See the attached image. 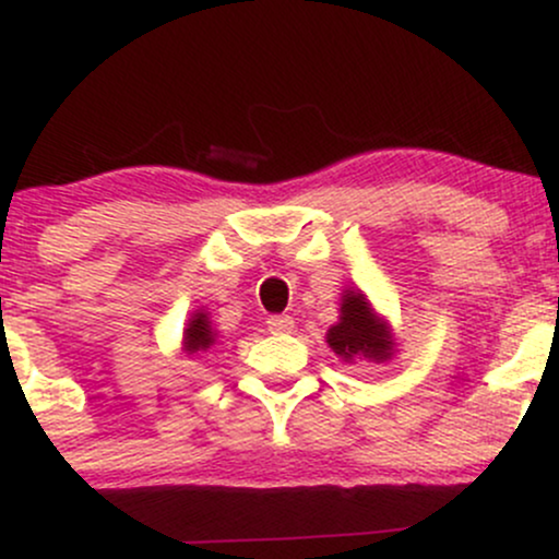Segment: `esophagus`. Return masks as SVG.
Returning <instances> with one entry per match:
<instances>
[{
  "mask_svg": "<svg viewBox=\"0 0 559 559\" xmlns=\"http://www.w3.org/2000/svg\"><path fill=\"white\" fill-rule=\"evenodd\" d=\"M267 331L271 333H292L294 318L292 316H271L267 318Z\"/></svg>",
  "mask_w": 559,
  "mask_h": 559,
  "instance_id": "esophagus-1",
  "label": "esophagus"
}]
</instances>
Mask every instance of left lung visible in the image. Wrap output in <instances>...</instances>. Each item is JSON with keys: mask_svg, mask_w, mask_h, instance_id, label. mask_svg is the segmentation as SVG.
I'll return each instance as SVG.
<instances>
[{"mask_svg": "<svg viewBox=\"0 0 559 559\" xmlns=\"http://www.w3.org/2000/svg\"><path fill=\"white\" fill-rule=\"evenodd\" d=\"M325 338L344 362H352L355 357L386 362L394 355V338H391L389 325L376 316L360 288H346L342 297V316L336 325H331Z\"/></svg>", "mask_w": 559, "mask_h": 559, "instance_id": "obj_1", "label": "left lung"}]
</instances>
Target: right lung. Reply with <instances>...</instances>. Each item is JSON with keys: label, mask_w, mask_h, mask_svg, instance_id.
Segmentation results:
<instances>
[{"label": "right lung", "mask_w": 559, "mask_h": 559, "mask_svg": "<svg viewBox=\"0 0 559 559\" xmlns=\"http://www.w3.org/2000/svg\"><path fill=\"white\" fill-rule=\"evenodd\" d=\"M217 333L213 331L210 316L204 310H197L183 329V349L186 355H197V352H207L215 344Z\"/></svg>", "instance_id": "obj_1"}]
</instances>
